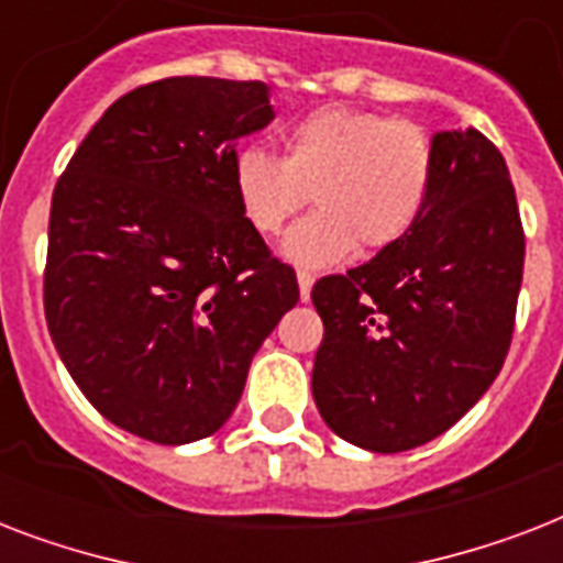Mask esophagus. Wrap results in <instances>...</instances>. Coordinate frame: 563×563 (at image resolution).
<instances>
[{
    "label": "esophagus",
    "instance_id": "obj_1",
    "mask_svg": "<svg viewBox=\"0 0 563 563\" xmlns=\"http://www.w3.org/2000/svg\"><path fill=\"white\" fill-rule=\"evenodd\" d=\"M312 283H316V277L309 272H303L300 268L298 272V289H300V300H309V295H312Z\"/></svg>",
    "mask_w": 563,
    "mask_h": 563
}]
</instances>
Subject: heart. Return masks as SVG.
I'll return each instance as SVG.
<instances>
[{"label": "heart", "instance_id": "obj_1", "mask_svg": "<svg viewBox=\"0 0 563 563\" xmlns=\"http://www.w3.org/2000/svg\"><path fill=\"white\" fill-rule=\"evenodd\" d=\"M435 175V145L420 122L374 110L321 108L289 128L283 161L242 148L233 161L239 210L274 236L307 207L283 242L300 265L324 268L356 251H383L415 228Z\"/></svg>", "mask_w": 563, "mask_h": 563}]
</instances>
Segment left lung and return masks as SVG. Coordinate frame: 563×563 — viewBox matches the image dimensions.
Wrapping results in <instances>:
<instances>
[{
    "instance_id": "8db88e82",
    "label": "left lung",
    "mask_w": 563,
    "mask_h": 563,
    "mask_svg": "<svg viewBox=\"0 0 563 563\" xmlns=\"http://www.w3.org/2000/svg\"><path fill=\"white\" fill-rule=\"evenodd\" d=\"M432 145L415 228L312 286L324 321L312 397L335 435L374 453L427 444L464 418L515 333L526 236L506 161L473 128Z\"/></svg>"
}]
</instances>
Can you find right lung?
<instances>
[{
    "instance_id": "add662e5",
    "label": "right lung",
    "mask_w": 563,
    "mask_h": 563,
    "mask_svg": "<svg viewBox=\"0 0 563 563\" xmlns=\"http://www.w3.org/2000/svg\"><path fill=\"white\" fill-rule=\"evenodd\" d=\"M272 119L263 81L163 78L113 101L57 178L48 333L84 397L145 441L212 435L300 298L233 192L236 140Z\"/></svg>"
}]
</instances>
